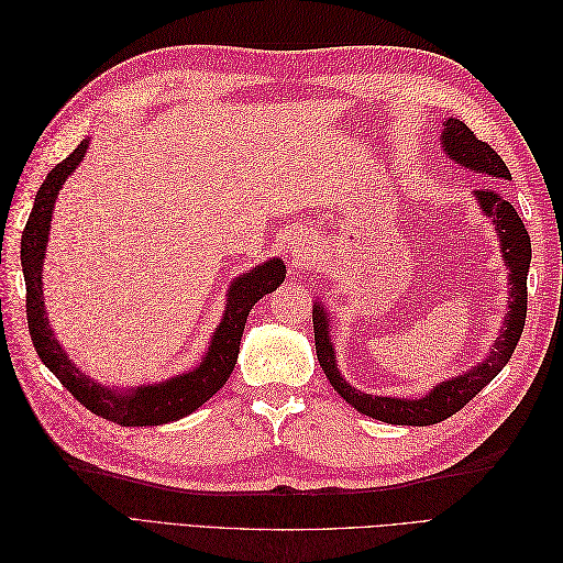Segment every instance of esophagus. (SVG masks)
Instances as JSON below:
<instances>
[{
    "label": "esophagus",
    "instance_id": "obj_1",
    "mask_svg": "<svg viewBox=\"0 0 563 563\" xmlns=\"http://www.w3.org/2000/svg\"><path fill=\"white\" fill-rule=\"evenodd\" d=\"M305 249H308V246H305V244H300V242H298V244H296V246L291 249V251L296 253V258H298V261H302V255H305V253H308V251H305Z\"/></svg>",
    "mask_w": 563,
    "mask_h": 563
}]
</instances>
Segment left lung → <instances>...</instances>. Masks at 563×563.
I'll return each instance as SVG.
<instances>
[{
    "instance_id": "obj_1",
    "label": "left lung",
    "mask_w": 563,
    "mask_h": 563,
    "mask_svg": "<svg viewBox=\"0 0 563 563\" xmlns=\"http://www.w3.org/2000/svg\"><path fill=\"white\" fill-rule=\"evenodd\" d=\"M444 135H441V145H444L446 155L463 164L476 174H486L493 180H512L505 162L486 141L476 139V133L467 129L460 119H449L444 124ZM476 199H479L484 213L493 220V225L500 232V246L503 255L509 267V312L505 319V327L496 340V347L490 350V356L479 366L455 376L453 380H446L437 385L430 395L422 399H391V397H373L364 395V391L354 389L340 376L333 356V345L329 340V317L323 308L314 305L312 321H314V347L317 360L327 373L331 387L343 397L356 411L376 418L391 424H413V428H424V424H434L451 418L460 408L467 406L479 391L498 376L509 362V356L515 354V347L521 338L523 323H526V305H528V291H526V277L528 267H531V236H528L519 213L515 211L512 203L505 199V195L498 187H484L476 190Z\"/></svg>"
}]
</instances>
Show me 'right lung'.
<instances>
[{"mask_svg":"<svg viewBox=\"0 0 563 563\" xmlns=\"http://www.w3.org/2000/svg\"><path fill=\"white\" fill-rule=\"evenodd\" d=\"M84 152H87V143H79L70 157L56 164V168H51L23 230L21 261L27 288L25 312L32 345H35L40 360L60 380V385L81 406H87L91 413L100 418L122 424V428H147V424H164L185 418L197 411L203 401L211 399L228 383L236 364V354H240V340L251 308L284 282L286 267L282 261H267L232 284L225 317L220 321L207 356H203V362L195 371L162 385L133 389L129 395H117V391H110L108 387L96 385L87 376H81L79 368L67 360L56 343V338L51 335L42 300V261L51 228V211H54L60 185L75 172Z\"/></svg>","mask_w":563,"mask_h":563,"instance_id":"obj_1","label":"right lung"}]
</instances>
